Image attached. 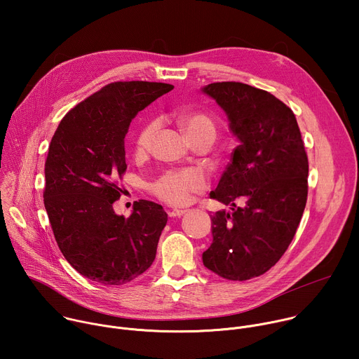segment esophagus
I'll return each mask as SVG.
<instances>
[{
    "label": "esophagus",
    "mask_w": 359,
    "mask_h": 359,
    "mask_svg": "<svg viewBox=\"0 0 359 359\" xmlns=\"http://www.w3.org/2000/svg\"><path fill=\"white\" fill-rule=\"evenodd\" d=\"M183 215H186V210H170L169 212L170 217H182Z\"/></svg>",
    "instance_id": "1"
}]
</instances>
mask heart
<instances>
[{
  "label": "heart",
  "mask_w": 359,
  "mask_h": 359,
  "mask_svg": "<svg viewBox=\"0 0 359 359\" xmlns=\"http://www.w3.org/2000/svg\"><path fill=\"white\" fill-rule=\"evenodd\" d=\"M180 126L184 129L187 136H193L200 132L215 133L213 121L200 112L184 114L179 118ZM159 123L158 121H151L146 123L136 139V146L139 151H146L153 139L156 136ZM206 186V177L198 169H179L169 170L162 175L155 183L151 184V190L161 200L166 201L170 206H184L190 203L196 193H200Z\"/></svg>",
  "instance_id": "heart-1"
}]
</instances>
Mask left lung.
Returning <instances> with one entry per match:
<instances>
[{
  "mask_svg": "<svg viewBox=\"0 0 359 359\" xmlns=\"http://www.w3.org/2000/svg\"><path fill=\"white\" fill-rule=\"evenodd\" d=\"M201 92L224 111L240 142L210 193L230 212L212 216L203 264L244 281L269 271L294 238L309 194V159L292 111L270 92L241 82L209 83Z\"/></svg>",
  "mask_w": 359,
  "mask_h": 359,
  "instance_id": "8db88e82",
  "label": "left lung"
}]
</instances>
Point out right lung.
<instances>
[{
	"label": "right lung",
	"mask_w": 359,
	"mask_h": 359,
	"mask_svg": "<svg viewBox=\"0 0 359 359\" xmlns=\"http://www.w3.org/2000/svg\"><path fill=\"white\" fill-rule=\"evenodd\" d=\"M162 82H114L71 109L50 140L43 204L58 247L83 277L121 285L156 257L168 215L139 200L125 219L114 210L126 170L125 136L137 112L170 92Z\"/></svg>",
	"instance_id": "obj_1"
}]
</instances>
